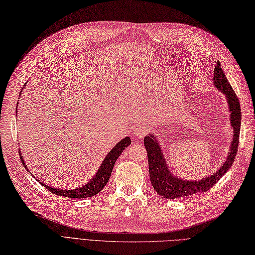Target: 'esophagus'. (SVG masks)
<instances>
[{
  "label": "esophagus",
  "instance_id": "34e87169",
  "mask_svg": "<svg viewBox=\"0 0 255 255\" xmlns=\"http://www.w3.org/2000/svg\"><path fill=\"white\" fill-rule=\"evenodd\" d=\"M146 133H147V128L145 126H139L133 131V134L136 137H144Z\"/></svg>",
  "mask_w": 255,
  "mask_h": 255
}]
</instances>
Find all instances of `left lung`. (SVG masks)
Returning a JSON list of instances; mask_svg holds the SVG:
<instances>
[{"label": "left lung", "instance_id": "8db88e82", "mask_svg": "<svg viewBox=\"0 0 255 255\" xmlns=\"http://www.w3.org/2000/svg\"><path fill=\"white\" fill-rule=\"evenodd\" d=\"M213 81H214V85L219 91L226 95L230 111V123H231V126L233 128V138L227 160L220 166V168L215 171L214 175L202 178L201 180H195V181L184 180L176 177L169 171L166 164V159L164 157V153L155 135L150 133L145 136L144 146L147 150V157H148L150 181L155 192L162 196V198H182V197H186L193 194L204 193L209 191L226 174L228 169L232 166L235 160L238 143H240L242 121L241 105L234 90L232 89L231 85L229 84L225 73L220 67L219 61H217L216 63Z\"/></svg>", "mask_w": 255, "mask_h": 255}]
</instances>
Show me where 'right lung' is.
I'll return each instance as SVG.
<instances>
[{"mask_svg":"<svg viewBox=\"0 0 255 255\" xmlns=\"http://www.w3.org/2000/svg\"><path fill=\"white\" fill-rule=\"evenodd\" d=\"M131 144V138L129 136H126L122 139L121 142H119L113 148L110 150V152L106 155V158L104 159L103 163L101 164V167L98 168L96 175L90 180V181L77 188H71V190H60V188H55L50 185H46L43 182H40L45 188H47L51 193L62 196V197H68V198H88V197H92L96 195L97 193H100L103 188L106 186V184L108 183L109 178L112 174V169L114 164H116V161L121 155L126 147H128ZM21 153V152H20ZM21 161L25 166V163H24V160L22 158V153L20 155ZM25 168L28 170L27 166ZM39 181V180H38Z\"/></svg>","mask_w":255,"mask_h":255,"instance_id":"obj_1","label":"right lung"}]
</instances>
